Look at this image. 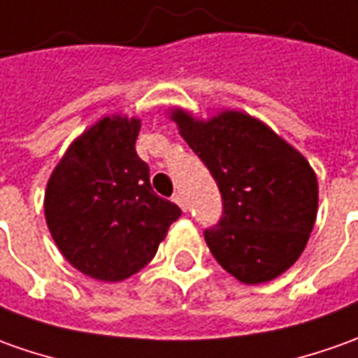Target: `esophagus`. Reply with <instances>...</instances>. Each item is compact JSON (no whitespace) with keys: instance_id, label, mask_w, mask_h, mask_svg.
Returning a JSON list of instances; mask_svg holds the SVG:
<instances>
[{"instance_id":"obj_1","label":"esophagus","mask_w":358,"mask_h":358,"mask_svg":"<svg viewBox=\"0 0 358 358\" xmlns=\"http://www.w3.org/2000/svg\"><path fill=\"white\" fill-rule=\"evenodd\" d=\"M172 199H174V203H178L180 210L188 211V203H186V198H184V194H182V192H176V194L172 196Z\"/></svg>"}]
</instances>
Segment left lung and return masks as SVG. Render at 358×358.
Wrapping results in <instances>:
<instances>
[{"instance_id":"1","label":"left lung","mask_w":358,"mask_h":358,"mask_svg":"<svg viewBox=\"0 0 358 358\" xmlns=\"http://www.w3.org/2000/svg\"><path fill=\"white\" fill-rule=\"evenodd\" d=\"M169 115L223 198V217L203 233L215 261L243 284L278 278L300 259L317 217L320 189L310 162L245 111L201 119L172 108Z\"/></svg>"}]
</instances>
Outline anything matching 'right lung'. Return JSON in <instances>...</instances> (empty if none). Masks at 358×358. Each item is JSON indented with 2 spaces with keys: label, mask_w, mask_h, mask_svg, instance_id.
Segmentation results:
<instances>
[{
  "label": "right lung",
  "mask_w": 358,
  "mask_h": 358,
  "mask_svg": "<svg viewBox=\"0 0 358 358\" xmlns=\"http://www.w3.org/2000/svg\"><path fill=\"white\" fill-rule=\"evenodd\" d=\"M138 131V117L103 115L70 143L46 182L45 220L58 250L96 280L137 274L182 213L150 188Z\"/></svg>",
  "instance_id": "add662e5"
}]
</instances>
